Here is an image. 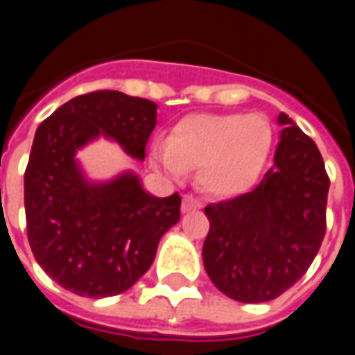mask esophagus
<instances>
[{
    "label": "esophagus",
    "instance_id": "esophagus-1",
    "mask_svg": "<svg viewBox=\"0 0 355 355\" xmlns=\"http://www.w3.org/2000/svg\"><path fill=\"white\" fill-rule=\"evenodd\" d=\"M201 201L196 200L193 196H184V201H182V213H188L192 209H200Z\"/></svg>",
    "mask_w": 355,
    "mask_h": 355
}]
</instances>
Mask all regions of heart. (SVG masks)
<instances>
[{
  "label": "heart",
  "mask_w": 355,
  "mask_h": 355,
  "mask_svg": "<svg viewBox=\"0 0 355 355\" xmlns=\"http://www.w3.org/2000/svg\"><path fill=\"white\" fill-rule=\"evenodd\" d=\"M272 144V129L257 114H192L180 119L169 142H157L154 159L173 175L200 167L198 182L211 196L228 198L259 180Z\"/></svg>",
  "instance_id": "b5f03b06"
}]
</instances>
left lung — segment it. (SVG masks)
<instances>
[{
	"label": "left lung",
	"instance_id": "8db88e82",
	"mask_svg": "<svg viewBox=\"0 0 355 355\" xmlns=\"http://www.w3.org/2000/svg\"><path fill=\"white\" fill-rule=\"evenodd\" d=\"M282 140L259 184L205 207L203 266L226 297L266 302L306 274L327 230L329 175L308 135L279 114Z\"/></svg>",
	"mask_w": 355,
	"mask_h": 355
}]
</instances>
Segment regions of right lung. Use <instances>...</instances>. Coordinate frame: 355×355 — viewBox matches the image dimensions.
Here are the masks:
<instances>
[{
	"label": "right lung",
	"mask_w": 355,
	"mask_h": 355,
	"mask_svg": "<svg viewBox=\"0 0 355 355\" xmlns=\"http://www.w3.org/2000/svg\"><path fill=\"white\" fill-rule=\"evenodd\" d=\"M155 108L148 98L93 91L62 104L35 131L24 173L28 241L49 277L80 297H114L132 287L180 218L177 192L154 198L135 175L89 184L73 159L98 135L144 159Z\"/></svg>",
	"instance_id": "right-lung-1"
}]
</instances>
